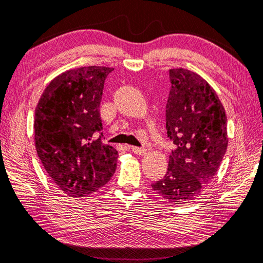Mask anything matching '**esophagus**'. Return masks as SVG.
Instances as JSON below:
<instances>
[{
	"mask_svg": "<svg viewBox=\"0 0 263 263\" xmlns=\"http://www.w3.org/2000/svg\"><path fill=\"white\" fill-rule=\"evenodd\" d=\"M130 149H132V152H133V153H134V154H137V155H145V154L148 153V150H147V149H144V148L132 147Z\"/></svg>",
	"mask_w": 263,
	"mask_h": 263,
	"instance_id": "34e87169",
	"label": "esophagus"
}]
</instances>
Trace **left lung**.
Masks as SVG:
<instances>
[{
  "label": "left lung",
  "instance_id": "8db88e82",
  "mask_svg": "<svg viewBox=\"0 0 263 263\" xmlns=\"http://www.w3.org/2000/svg\"><path fill=\"white\" fill-rule=\"evenodd\" d=\"M166 132L176 145L164 178L153 190L172 204H187L217 175L227 150V118L217 93L196 72L170 70Z\"/></svg>",
  "mask_w": 263,
  "mask_h": 263
}]
</instances>
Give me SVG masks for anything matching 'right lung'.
<instances>
[{
	"instance_id": "obj_1",
	"label": "right lung",
	"mask_w": 263,
	"mask_h": 263,
	"mask_svg": "<svg viewBox=\"0 0 263 263\" xmlns=\"http://www.w3.org/2000/svg\"><path fill=\"white\" fill-rule=\"evenodd\" d=\"M113 67L85 66L63 72L50 81L34 110L37 155L47 175L67 196L96 192L116 169L118 152L103 144L100 102Z\"/></svg>"
}]
</instances>
